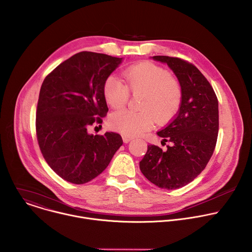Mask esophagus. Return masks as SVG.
I'll return each mask as SVG.
<instances>
[{
	"instance_id": "1",
	"label": "esophagus",
	"mask_w": 252,
	"mask_h": 252,
	"mask_svg": "<svg viewBox=\"0 0 252 252\" xmlns=\"http://www.w3.org/2000/svg\"><path fill=\"white\" fill-rule=\"evenodd\" d=\"M122 139H123V142L124 143H128V142H130L131 141V137H128V136H125V135H123L122 136Z\"/></svg>"
}]
</instances>
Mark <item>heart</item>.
<instances>
[{
  "mask_svg": "<svg viewBox=\"0 0 252 252\" xmlns=\"http://www.w3.org/2000/svg\"><path fill=\"white\" fill-rule=\"evenodd\" d=\"M124 83L111 75L103 84L107 104L121 109L129 101L130 93L141 94L139 111L121 110L111 114L109 126L122 135L133 137L148 131L155 121L165 124L179 112L183 101V87L180 80L166 68L151 62H143L126 68Z\"/></svg>",
  "mask_w": 252,
  "mask_h": 252,
  "instance_id": "heart-1",
  "label": "heart"
}]
</instances>
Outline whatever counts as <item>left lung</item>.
Returning a JSON list of instances; mask_svg holds the SVG:
<instances>
[{
  "mask_svg": "<svg viewBox=\"0 0 252 252\" xmlns=\"http://www.w3.org/2000/svg\"><path fill=\"white\" fill-rule=\"evenodd\" d=\"M153 59L175 72L183 87V101L177 115L157 133L171 145L166 150L148 145L140 170L157 187L175 189L193 181L213 156L219 134V101L209 80L192 63L166 56Z\"/></svg>",
  "mask_w": 252,
  "mask_h": 252,
  "instance_id": "obj_1",
  "label": "left lung"
}]
</instances>
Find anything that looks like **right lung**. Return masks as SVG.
I'll list each match as a JSON object with an SVG mask.
<instances>
[{"label":"right lung","mask_w":252,"mask_h":252,"mask_svg":"<svg viewBox=\"0 0 252 252\" xmlns=\"http://www.w3.org/2000/svg\"><path fill=\"white\" fill-rule=\"evenodd\" d=\"M121 62L122 58L80 52L41 84L35 112L37 143L45 162L66 182L82 185L96 178L123 144L118 133H88L108 112L103 84Z\"/></svg>","instance_id":"right-lung-1"}]
</instances>
